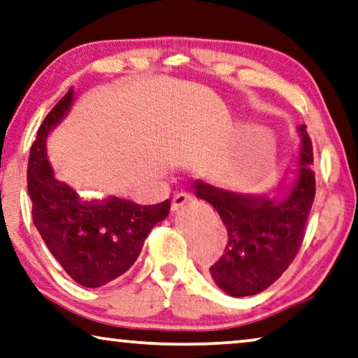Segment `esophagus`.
<instances>
[{"instance_id":"1","label":"esophagus","mask_w":358,"mask_h":358,"mask_svg":"<svg viewBox=\"0 0 358 358\" xmlns=\"http://www.w3.org/2000/svg\"><path fill=\"white\" fill-rule=\"evenodd\" d=\"M194 199H192V195L189 194H178L173 199V201H171V211H178L179 208H182V206L185 203H189V201H192Z\"/></svg>"}]
</instances>
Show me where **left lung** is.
Segmentation results:
<instances>
[{
  "label": "left lung",
  "instance_id": "1",
  "mask_svg": "<svg viewBox=\"0 0 358 358\" xmlns=\"http://www.w3.org/2000/svg\"><path fill=\"white\" fill-rule=\"evenodd\" d=\"M305 127H299L302 150L297 179L282 199L232 194L200 180L192 184L196 196L213 205L227 229L224 253L210 273L217 286L232 297L265 291L281 278L302 245L317 190L313 147Z\"/></svg>",
  "mask_w": 358,
  "mask_h": 358
}]
</instances>
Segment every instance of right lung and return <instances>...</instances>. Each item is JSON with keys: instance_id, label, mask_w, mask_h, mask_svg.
Returning <instances> with one entry per match:
<instances>
[{"instance_id": "add662e5", "label": "right lung", "mask_w": 358, "mask_h": 358, "mask_svg": "<svg viewBox=\"0 0 358 358\" xmlns=\"http://www.w3.org/2000/svg\"><path fill=\"white\" fill-rule=\"evenodd\" d=\"M69 90L38 127L30 148L27 189L34 224L64 271L84 287H101L136 263L155 224L168 216L171 201L138 205L117 199L85 201L55 179L45 142L72 103Z\"/></svg>"}]
</instances>
